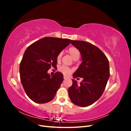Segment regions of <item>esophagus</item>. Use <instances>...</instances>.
<instances>
[{"instance_id": "obj_1", "label": "esophagus", "mask_w": 131, "mask_h": 131, "mask_svg": "<svg viewBox=\"0 0 131 131\" xmlns=\"http://www.w3.org/2000/svg\"><path fill=\"white\" fill-rule=\"evenodd\" d=\"M67 79V77H66V76H64V80H66Z\"/></svg>"}]
</instances>
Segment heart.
I'll list each match as a JSON object with an SVG mask.
<instances>
[{"label":"heart","instance_id":"b5f03b06","mask_svg":"<svg viewBox=\"0 0 131 131\" xmlns=\"http://www.w3.org/2000/svg\"><path fill=\"white\" fill-rule=\"evenodd\" d=\"M68 52L70 55V56L74 59V60H77L80 57V53L79 50L75 47H70L68 49ZM62 56V52H59L57 56V59L59 60L61 58ZM59 72L62 73L63 74L68 76L70 73H72V70H71L68 67H67L65 66H62L59 67L58 69Z\"/></svg>","mask_w":131,"mask_h":131}]
</instances>
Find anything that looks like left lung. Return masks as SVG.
I'll return each instance as SVG.
<instances>
[{
	"instance_id": "obj_1",
	"label": "left lung",
	"mask_w": 131,
	"mask_h": 131,
	"mask_svg": "<svg viewBox=\"0 0 131 131\" xmlns=\"http://www.w3.org/2000/svg\"><path fill=\"white\" fill-rule=\"evenodd\" d=\"M71 43L80 51L82 60L73 77L83 80L78 85L77 81L72 79L69 96L75 105L88 106L96 102L104 92L110 76L109 61L98 47L88 42L72 40Z\"/></svg>"
}]
</instances>
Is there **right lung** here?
Instances as JSON below:
<instances>
[{
  "mask_svg": "<svg viewBox=\"0 0 131 131\" xmlns=\"http://www.w3.org/2000/svg\"><path fill=\"white\" fill-rule=\"evenodd\" d=\"M70 39L45 37L28 46L19 65L21 81L26 93L39 104L52 101L63 81L62 73L53 76L47 73L51 67H56L57 56L68 46Z\"/></svg>",
  "mask_w": 131,
  "mask_h": 131,
  "instance_id": "right-lung-1",
  "label": "right lung"
}]
</instances>
